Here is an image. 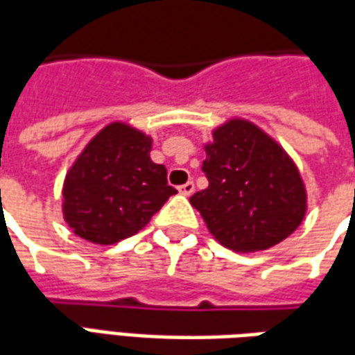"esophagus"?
<instances>
[{"label": "esophagus", "instance_id": "obj_1", "mask_svg": "<svg viewBox=\"0 0 355 355\" xmlns=\"http://www.w3.org/2000/svg\"><path fill=\"white\" fill-rule=\"evenodd\" d=\"M194 190H196L194 182H186V184L178 186V192H180L182 196H192L194 194Z\"/></svg>", "mask_w": 355, "mask_h": 355}]
</instances>
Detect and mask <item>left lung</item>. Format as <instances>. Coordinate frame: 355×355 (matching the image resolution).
I'll list each match as a JSON object with an SVG mask.
<instances>
[{"instance_id":"obj_1","label":"left lung","mask_w":355,"mask_h":355,"mask_svg":"<svg viewBox=\"0 0 355 355\" xmlns=\"http://www.w3.org/2000/svg\"><path fill=\"white\" fill-rule=\"evenodd\" d=\"M202 171L209 186L190 203L229 250L248 254L272 248L306 217V186L296 163L246 119H230L213 130Z\"/></svg>"}]
</instances>
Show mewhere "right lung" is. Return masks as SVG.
<instances>
[{
	"label": "right lung",
	"mask_w": 355,
	"mask_h": 355,
	"mask_svg": "<svg viewBox=\"0 0 355 355\" xmlns=\"http://www.w3.org/2000/svg\"><path fill=\"white\" fill-rule=\"evenodd\" d=\"M150 152L152 138L121 121L92 138L63 182V217L76 236L115 244L144 229L177 194Z\"/></svg>",
	"instance_id": "obj_1"
}]
</instances>
